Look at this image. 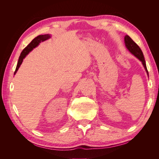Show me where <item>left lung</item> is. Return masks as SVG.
I'll return each mask as SVG.
<instances>
[{"mask_svg":"<svg viewBox=\"0 0 159 159\" xmlns=\"http://www.w3.org/2000/svg\"><path fill=\"white\" fill-rule=\"evenodd\" d=\"M124 39H125V46L127 48V50L131 52L132 54H133L134 56L137 57V58L142 62L144 68H145L147 71V75H148V72L147 68L145 57H144L143 52L141 50L140 48H139V46L128 35H126L125 36Z\"/></svg>","mask_w":159,"mask_h":159,"instance_id":"left-lung-1","label":"left lung"}]
</instances>
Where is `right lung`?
Returning a JSON list of instances; mask_svg holds the SVG:
<instances>
[{
    "instance_id": "right-lung-1",
    "label": "right lung",
    "mask_w": 159,
    "mask_h": 159,
    "mask_svg": "<svg viewBox=\"0 0 159 159\" xmlns=\"http://www.w3.org/2000/svg\"><path fill=\"white\" fill-rule=\"evenodd\" d=\"M50 38V34H44V35H39V36H38L37 37H36L35 38H34V39L31 41L30 44H28L21 52L20 56V57H19V59H18V61L16 70H15V71H14V74H16L18 68H20V65L22 63L23 59L25 58V57L28 54H29V52H31L34 48H36V46L39 45V44L41 42H44V41H45L48 39H49Z\"/></svg>"
}]
</instances>
